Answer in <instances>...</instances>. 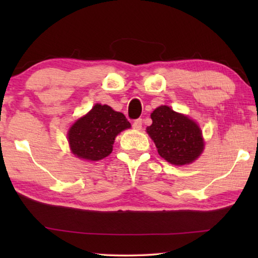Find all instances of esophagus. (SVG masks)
I'll return each instance as SVG.
<instances>
[{
  "instance_id": "34e87169",
  "label": "esophagus",
  "mask_w": 258,
  "mask_h": 258,
  "mask_svg": "<svg viewBox=\"0 0 258 258\" xmlns=\"http://www.w3.org/2000/svg\"><path fill=\"white\" fill-rule=\"evenodd\" d=\"M133 127L135 130H141L142 128V119L138 118L133 121Z\"/></svg>"
}]
</instances>
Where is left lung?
I'll return each instance as SVG.
<instances>
[{"label":"left lung","instance_id":"obj_1","mask_svg":"<svg viewBox=\"0 0 258 258\" xmlns=\"http://www.w3.org/2000/svg\"><path fill=\"white\" fill-rule=\"evenodd\" d=\"M147 132L160 157L174 165L192 163L204 150L202 131L194 120L167 106L156 108Z\"/></svg>","mask_w":258,"mask_h":258}]
</instances>
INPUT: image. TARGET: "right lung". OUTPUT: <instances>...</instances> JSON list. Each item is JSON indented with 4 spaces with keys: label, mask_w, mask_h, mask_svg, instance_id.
I'll use <instances>...</instances> for the list:
<instances>
[{
    "label": "right lung",
    "mask_w": 258,
    "mask_h": 258,
    "mask_svg": "<svg viewBox=\"0 0 258 258\" xmlns=\"http://www.w3.org/2000/svg\"><path fill=\"white\" fill-rule=\"evenodd\" d=\"M130 127L123 113L98 103L69 130V145L73 154L80 158L100 160L111 154L116 135Z\"/></svg>",
    "instance_id": "obj_1"
}]
</instances>
